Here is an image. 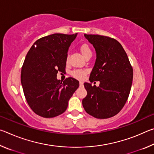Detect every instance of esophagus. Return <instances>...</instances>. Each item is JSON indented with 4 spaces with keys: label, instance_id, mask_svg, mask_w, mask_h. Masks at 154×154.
<instances>
[{
    "label": "esophagus",
    "instance_id": "obj_1",
    "mask_svg": "<svg viewBox=\"0 0 154 154\" xmlns=\"http://www.w3.org/2000/svg\"><path fill=\"white\" fill-rule=\"evenodd\" d=\"M83 83L82 82V81H80V82H79V86L82 87V86H83Z\"/></svg>",
    "mask_w": 154,
    "mask_h": 154
}]
</instances>
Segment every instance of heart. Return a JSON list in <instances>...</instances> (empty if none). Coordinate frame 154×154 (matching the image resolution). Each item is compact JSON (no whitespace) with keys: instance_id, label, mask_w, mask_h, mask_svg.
Wrapping results in <instances>:
<instances>
[{"instance_id":"obj_1","label":"heart","mask_w":154,"mask_h":154,"mask_svg":"<svg viewBox=\"0 0 154 154\" xmlns=\"http://www.w3.org/2000/svg\"><path fill=\"white\" fill-rule=\"evenodd\" d=\"M79 50L84 58H85V57L89 55V54H92V51H91L90 47L88 46L87 44H82V45L79 47ZM86 73L87 71H85V70L78 69L72 71L71 75L72 76L77 78V79H82L85 77V75H86Z\"/></svg>"}]
</instances>
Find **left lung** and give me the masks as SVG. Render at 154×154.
<instances>
[{
    "instance_id": "left-lung-1",
    "label": "left lung",
    "mask_w": 154,
    "mask_h": 154,
    "mask_svg": "<svg viewBox=\"0 0 154 154\" xmlns=\"http://www.w3.org/2000/svg\"><path fill=\"white\" fill-rule=\"evenodd\" d=\"M84 36L95 49L96 59L90 81H99L98 87L84 83L87 96L82 105L87 113L98 119L111 118L124 107L131 89L133 69L123 47L109 36Z\"/></svg>"
}]
</instances>
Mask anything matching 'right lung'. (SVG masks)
Instances as JSON below:
<instances>
[{"label":"right lung","mask_w":154,"mask_h":154,"mask_svg":"<svg viewBox=\"0 0 154 154\" xmlns=\"http://www.w3.org/2000/svg\"><path fill=\"white\" fill-rule=\"evenodd\" d=\"M77 35L44 36L35 41L26 56L21 83L28 105L38 116L49 118L63 113L79 88V82L72 77L63 83L57 79L58 71L65 70L68 50Z\"/></svg>","instance_id":"obj_1"}]
</instances>
